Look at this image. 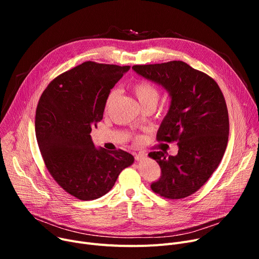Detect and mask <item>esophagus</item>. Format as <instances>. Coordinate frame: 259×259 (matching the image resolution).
Returning <instances> with one entry per match:
<instances>
[{
  "mask_svg": "<svg viewBox=\"0 0 259 259\" xmlns=\"http://www.w3.org/2000/svg\"><path fill=\"white\" fill-rule=\"evenodd\" d=\"M146 158H147V153H145V152H140V153L135 155V159H137L138 161H142Z\"/></svg>",
  "mask_w": 259,
  "mask_h": 259,
  "instance_id": "34e87169",
  "label": "esophagus"
}]
</instances>
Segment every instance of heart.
I'll return each mask as SVG.
<instances>
[{
	"instance_id": "1",
	"label": "heart",
	"mask_w": 259,
	"mask_h": 259,
	"mask_svg": "<svg viewBox=\"0 0 259 259\" xmlns=\"http://www.w3.org/2000/svg\"><path fill=\"white\" fill-rule=\"evenodd\" d=\"M132 91L135 94V97H137L142 107L149 104L156 105L159 100L158 89L154 85L148 83L146 80H141V81H138V83H135L132 86ZM115 98H116V90L110 91L106 100V104H105L106 109H108L109 106L112 104Z\"/></svg>"
}]
</instances>
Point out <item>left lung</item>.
<instances>
[{"instance_id": "obj_1", "label": "left lung", "mask_w": 259, "mask_h": 259, "mask_svg": "<svg viewBox=\"0 0 259 259\" xmlns=\"http://www.w3.org/2000/svg\"><path fill=\"white\" fill-rule=\"evenodd\" d=\"M132 69L168 92L169 110L157 140L176 142L179 147L174 156L166 151L149 153L161 169L151 189L171 199L191 195L209 180L226 151L229 116L223 92L213 78L182 61L135 65Z\"/></svg>"}]
</instances>
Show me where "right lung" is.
<instances>
[{"label":"right lung","mask_w":259,"mask_h":259,"mask_svg":"<svg viewBox=\"0 0 259 259\" xmlns=\"http://www.w3.org/2000/svg\"><path fill=\"white\" fill-rule=\"evenodd\" d=\"M130 66L85 62L54 78L35 112V137L45 165L66 192L99 198L134 162L130 153L94 146L92 127L103 118L108 94Z\"/></svg>","instance_id":"obj_1"}]
</instances>
